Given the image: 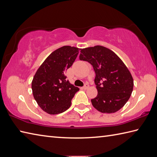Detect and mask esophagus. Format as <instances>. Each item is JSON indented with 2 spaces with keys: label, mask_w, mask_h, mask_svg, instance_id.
Segmentation results:
<instances>
[{
  "label": "esophagus",
  "mask_w": 157,
  "mask_h": 157,
  "mask_svg": "<svg viewBox=\"0 0 157 157\" xmlns=\"http://www.w3.org/2000/svg\"><path fill=\"white\" fill-rule=\"evenodd\" d=\"M88 88H89V84H86L84 87H83V89H84V90H87Z\"/></svg>",
  "instance_id": "1"
}]
</instances>
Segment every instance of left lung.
Here are the masks:
<instances>
[{
    "label": "left lung",
    "mask_w": 157,
    "mask_h": 157,
    "mask_svg": "<svg viewBox=\"0 0 157 157\" xmlns=\"http://www.w3.org/2000/svg\"><path fill=\"white\" fill-rule=\"evenodd\" d=\"M79 59L93 66L98 94L92 105L102 113L121 109L130 98L134 79L131 73L115 53L102 46L81 49Z\"/></svg>",
    "instance_id": "left-lung-1"
}]
</instances>
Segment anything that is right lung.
I'll use <instances>...</instances> for the list:
<instances>
[{
    "label": "right lung",
    "mask_w": 157,
    "mask_h": 157,
    "mask_svg": "<svg viewBox=\"0 0 157 157\" xmlns=\"http://www.w3.org/2000/svg\"><path fill=\"white\" fill-rule=\"evenodd\" d=\"M79 50L70 46L55 50L35 73L32 82L33 96L40 107L50 115L67 110L79 90L67 80L65 73L75 61Z\"/></svg>",
    "instance_id": "right-lung-1"
}]
</instances>
